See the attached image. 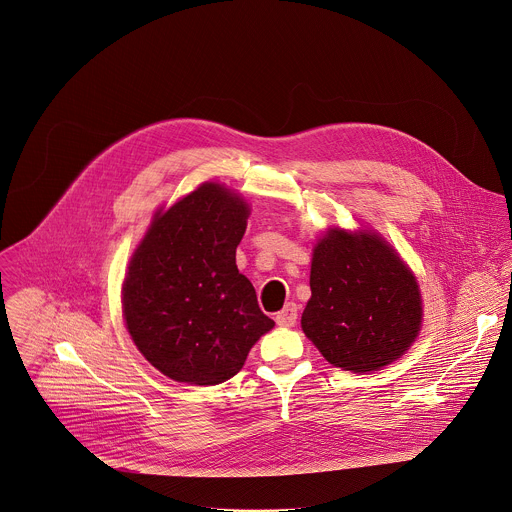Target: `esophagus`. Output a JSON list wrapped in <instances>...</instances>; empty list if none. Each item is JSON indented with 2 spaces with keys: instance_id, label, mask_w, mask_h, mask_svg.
Wrapping results in <instances>:
<instances>
[{
  "instance_id": "1",
  "label": "esophagus",
  "mask_w": 512,
  "mask_h": 512,
  "mask_svg": "<svg viewBox=\"0 0 512 512\" xmlns=\"http://www.w3.org/2000/svg\"><path fill=\"white\" fill-rule=\"evenodd\" d=\"M277 325L281 327H293L297 323V305L295 303H287L277 315H275Z\"/></svg>"
}]
</instances>
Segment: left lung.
<instances>
[{"label": "left lung", "mask_w": 512, "mask_h": 512, "mask_svg": "<svg viewBox=\"0 0 512 512\" xmlns=\"http://www.w3.org/2000/svg\"><path fill=\"white\" fill-rule=\"evenodd\" d=\"M421 317L419 285L381 237L333 229L317 243L301 327L331 365L367 373L393 363Z\"/></svg>", "instance_id": "1"}]
</instances>
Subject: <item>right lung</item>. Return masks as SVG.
I'll use <instances>...</instances> for the list:
<instances>
[{
  "mask_svg": "<svg viewBox=\"0 0 512 512\" xmlns=\"http://www.w3.org/2000/svg\"><path fill=\"white\" fill-rule=\"evenodd\" d=\"M249 209L203 183L157 213L123 283L127 331L141 355L179 383L219 385L273 329L251 281L235 265Z\"/></svg>",
  "mask_w": 512,
  "mask_h": 512,
  "instance_id": "add662e5",
  "label": "right lung"
}]
</instances>
